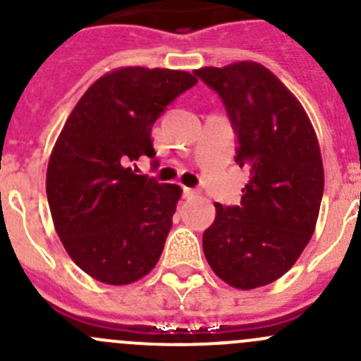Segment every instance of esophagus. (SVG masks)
<instances>
[{"instance_id":"34e87169","label":"esophagus","mask_w":361,"mask_h":361,"mask_svg":"<svg viewBox=\"0 0 361 361\" xmlns=\"http://www.w3.org/2000/svg\"><path fill=\"white\" fill-rule=\"evenodd\" d=\"M195 194L194 188H188V187H183V197H192V195Z\"/></svg>"}]
</instances>
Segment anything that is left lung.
I'll use <instances>...</instances> for the list:
<instances>
[{
  "mask_svg": "<svg viewBox=\"0 0 361 361\" xmlns=\"http://www.w3.org/2000/svg\"><path fill=\"white\" fill-rule=\"evenodd\" d=\"M194 73L222 100L236 134L234 162L250 169L240 204L215 202L202 250L224 282L261 288L295 264L314 234L324 190L316 132L302 104L259 63Z\"/></svg>",
  "mask_w": 361,
  "mask_h": 361,
  "instance_id": "8db88e82",
  "label": "left lung"
}]
</instances>
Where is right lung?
<instances>
[{
	"instance_id": "obj_1",
	"label": "right lung",
	"mask_w": 361,
	"mask_h": 361,
	"mask_svg": "<svg viewBox=\"0 0 361 361\" xmlns=\"http://www.w3.org/2000/svg\"><path fill=\"white\" fill-rule=\"evenodd\" d=\"M195 84L181 70L127 66L93 82L70 113L45 188L56 233L90 277L130 284L160 259L181 188L130 162L155 157L153 123Z\"/></svg>"
}]
</instances>
